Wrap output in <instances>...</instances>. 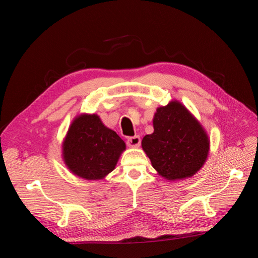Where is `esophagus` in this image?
Returning a JSON list of instances; mask_svg holds the SVG:
<instances>
[{
	"mask_svg": "<svg viewBox=\"0 0 258 258\" xmlns=\"http://www.w3.org/2000/svg\"><path fill=\"white\" fill-rule=\"evenodd\" d=\"M140 144H141V139H140L139 136L135 137H130L127 140V145L129 147H139Z\"/></svg>",
	"mask_w": 258,
	"mask_h": 258,
	"instance_id": "esophagus-1",
	"label": "esophagus"
}]
</instances>
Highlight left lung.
I'll return each instance as SVG.
<instances>
[{"label": "left lung", "mask_w": 258, "mask_h": 258, "mask_svg": "<svg viewBox=\"0 0 258 258\" xmlns=\"http://www.w3.org/2000/svg\"><path fill=\"white\" fill-rule=\"evenodd\" d=\"M154 132L142 140L153 168L168 181L191 177L205 165L210 150L208 134L178 101L156 110Z\"/></svg>", "instance_id": "obj_1"}]
</instances>
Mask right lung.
Masks as SVG:
<instances>
[{
  "instance_id": "obj_1",
  "label": "right lung",
  "mask_w": 258,
  "mask_h": 258,
  "mask_svg": "<svg viewBox=\"0 0 258 258\" xmlns=\"http://www.w3.org/2000/svg\"><path fill=\"white\" fill-rule=\"evenodd\" d=\"M126 144L97 114L75 117L62 143L68 169L79 177L96 181L112 172Z\"/></svg>"
}]
</instances>
